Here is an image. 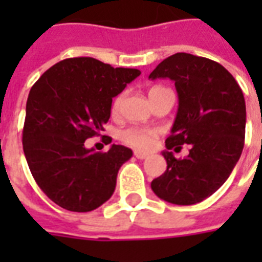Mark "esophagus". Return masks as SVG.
<instances>
[{
  "label": "esophagus",
  "instance_id": "1",
  "mask_svg": "<svg viewBox=\"0 0 262 262\" xmlns=\"http://www.w3.org/2000/svg\"><path fill=\"white\" fill-rule=\"evenodd\" d=\"M135 156H136V159L139 160H144V159H147V153H143V151H139V150H136L135 151Z\"/></svg>",
  "mask_w": 262,
  "mask_h": 262
}]
</instances>
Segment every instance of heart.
Returning <instances> with one entry per match:
<instances>
[{"label":"heart","mask_w":262,"mask_h":262,"mask_svg":"<svg viewBox=\"0 0 262 262\" xmlns=\"http://www.w3.org/2000/svg\"><path fill=\"white\" fill-rule=\"evenodd\" d=\"M161 86H154L150 90V94L154 91L160 90ZM148 94V95H150ZM122 102H123V95L120 94L114 99V103H112V114L116 115L120 111V106H122ZM159 135V129H150V127H127V129H123L120 132V140L126 144H129L132 147L139 148V150H148L151 148V146L154 144V139Z\"/></svg>","instance_id":"1"}]
</instances>
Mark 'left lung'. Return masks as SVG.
Here are the masks:
<instances>
[{"label": "left lung", "mask_w": 262, "mask_h": 262, "mask_svg": "<svg viewBox=\"0 0 262 262\" xmlns=\"http://www.w3.org/2000/svg\"><path fill=\"white\" fill-rule=\"evenodd\" d=\"M148 78L176 82L178 111L165 140L167 170L151 181L165 202L193 205L219 189L244 147L246 101L234 77L219 63L189 53L163 60ZM190 144V154L176 159L170 149Z\"/></svg>", "instance_id": "8db88e82"}]
</instances>
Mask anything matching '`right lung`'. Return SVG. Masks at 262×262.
<instances>
[{
	"mask_svg": "<svg viewBox=\"0 0 262 262\" xmlns=\"http://www.w3.org/2000/svg\"><path fill=\"white\" fill-rule=\"evenodd\" d=\"M136 69H114L92 57L60 61L33 84L26 102L22 144L35 181L56 205L90 212L112 196L130 148H86L109 120L112 98L137 78ZM112 142L109 137L108 142Z\"/></svg>",
	"mask_w": 262,
	"mask_h": 262,
	"instance_id": "1",
	"label": "right lung"
}]
</instances>
